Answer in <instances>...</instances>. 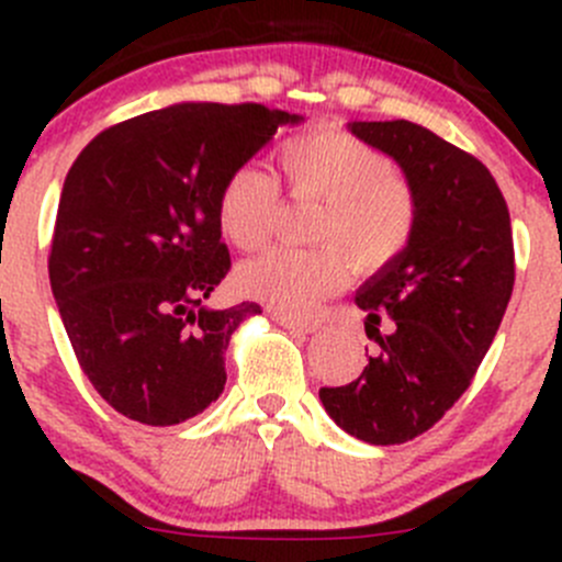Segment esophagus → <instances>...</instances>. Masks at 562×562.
<instances>
[{"instance_id":"1","label":"esophagus","mask_w":562,"mask_h":562,"mask_svg":"<svg viewBox=\"0 0 562 562\" xmlns=\"http://www.w3.org/2000/svg\"><path fill=\"white\" fill-rule=\"evenodd\" d=\"M274 321L293 334H315L317 331V323L299 321V317H291V315H274Z\"/></svg>"}]
</instances>
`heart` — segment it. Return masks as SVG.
Returning <instances> with one entry per match:
<instances>
[{"instance_id": "1", "label": "heart", "mask_w": 562, "mask_h": 562, "mask_svg": "<svg viewBox=\"0 0 562 562\" xmlns=\"http://www.w3.org/2000/svg\"><path fill=\"white\" fill-rule=\"evenodd\" d=\"M274 160L293 192L326 201L315 239L337 247L266 249L241 266L239 285L280 313L307 315L348 280L344 248L359 269L383 266L411 239L416 209L389 157L345 130L293 135L282 140ZM277 198L269 173L255 166L234 168L217 192V223L225 239L239 249L263 245Z\"/></svg>"}]
</instances>
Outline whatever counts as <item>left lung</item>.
Wrapping results in <instances>:
<instances>
[{
	"label": "left lung",
	"mask_w": 562,
	"mask_h": 562,
	"mask_svg": "<svg viewBox=\"0 0 562 562\" xmlns=\"http://www.w3.org/2000/svg\"><path fill=\"white\" fill-rule=\"evenodd\" d=\"M348 130L402 168L416 217L402 252L356 291L381 353L348 386L321 389V402L353 438L396 446L443 418L490 350L514 291L512 217L492 173L422 124Z\"/></svg>",
	"instance_id": "1"
}]
</instances>
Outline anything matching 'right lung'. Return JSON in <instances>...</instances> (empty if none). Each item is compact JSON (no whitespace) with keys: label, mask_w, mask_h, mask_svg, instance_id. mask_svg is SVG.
<instances>
[{"label":"right lung","mask_w":562,"mask_h":562,"mask_svg":"<svg viewBox=\"0 0 562 562\" xmlns=\"http://www.w3.org/2000/svg\"><path fill=\"white\" fill-rule=\"evenodd\" d=\"M302 122L258 103H176L113 124L72 162L50 291L83 375L116 413L173 427L223 394L231 334L260 307L203 304L231 269L220 184Z\"/></svg>","instance_id":"add662e5"}]
</instances>
